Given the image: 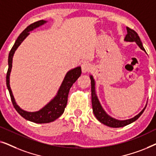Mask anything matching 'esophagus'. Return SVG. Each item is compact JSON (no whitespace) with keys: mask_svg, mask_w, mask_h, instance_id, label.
Returning a JSON list of instances; mask_svg holds the SVG:
<instances>
[{"mask_svg":"<svg viewBox=\"0 0 156 156\" xmlns=\"http://www.w3.org/2000/svg\"><path fill=\"white\" fill-rule=\"evenodd\" d=\"M91 67L89 64L84 63L82 65V73H87V72L90 71Z\"/></svg>","mask_w":156,"mask_h":156,"instance_id":"1","label":"esophagus"}]
</instances>
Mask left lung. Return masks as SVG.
Wrapping results in <instances>:
<instances>
[{
	"mask_svg": "<svg viewBox=\"0 0 156 156\" xmlns=\"http://www.w3.org/2000/svg\"><path fill=\"white\" fill-rule=\"evenodd\" d=\"M127 30V34L124 38V41L126 42H136V44L142 50L145 51V49L143 47L142 42L140 41L139 36L138 34L136 33L135 31L131 30L129 27H126ZM90 80H91V104H92V108L93 112L96 118L99 121H100L103 124L107 126L112 127V128H120L123 127L125 126H127L130 124V123L134 122L139 117L141 116V114L144 113L145 108L146 107V105L145 107L143 108L141 112L139 114H138L136 116H135L133 118L129 119H126V120H119L115 118H113L111 116H109L107 113L105 112L102 106L101 105L99 99L97 95V92H96L95 89V80L94 79L92 75H90Z\"/></svg>",
	"mask_w": 156,
	"mask_h": 156,
	"instance_id": "left-lung-1",
	"label": "left lung"
}]
</instances>
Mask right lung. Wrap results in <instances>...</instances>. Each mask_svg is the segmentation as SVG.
<instances>
[{
    "label": "right lung",
    "mask_w": 156,
    "mask_h": 156,
    "mask_svg": "<svg viewBox=\"0 0 156 156\" xmlns=\"http://www.w3.org/2000/svg\"><path fill=\"white\" fill-rule=\"evenodd\" d=\"M47 23H48V21L44 20L37 21V22L27 26V28L25 29L22 32V33H20V35L18 36L14 45L12 46L11 50L10 51L9 55H8V69L7 75H6V84H7L8 89L9 91L14 108L23 118L27 121L36 123H47L52 122L63 114L67 104V97L69 89L72 87V84L76 82V80L80 77L81 74H82L81 67H76L68 71L67 74H65V78H64L62 82L60 87L57 91V94L40 110L36 111V112H27V111L22 109L17 104L10 85V76L12 69V58H13L15 52L23 42V40L30 35V32L42 26Z\"/></svg>",
    "instance_id": "add662e5"
}]
</instances>
